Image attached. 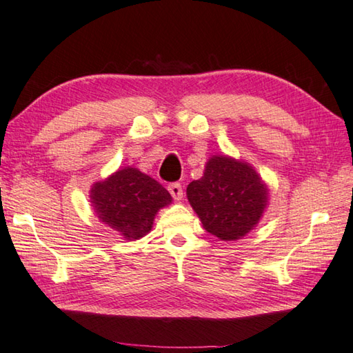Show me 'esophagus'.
<instances>
[{"instance_id":"34e87169","label":"esophagus","mask_w":353,"mask_h":353,"mask_svg":"<svg viewBox=\"0 0 353 353\" xmlns=\"http://www.w3.org/2000/svg\"><path fill=\"white\" fill-rule=\"evenodd\" d=\"M169 192L175 200H181L183 199V188L180 183H172L169 184Z\"/></svg>"}]
</instances>
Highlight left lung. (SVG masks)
Segmentation results:
<instances>
[{
    "mask_svg": "<svg viewBox=\"0 0 353 353\" xmlns=\"http://www.w3.org/2000/svg\"><path fill=\"white\" fill-rule=\"evenodd\" d=\"M186 192L205 230L221 240L242 239L254 230L268 203V188L259 173L225 154L209 159L205 175Z\"/></svg>",
    "mask_w": 353,
    "mask_h": 353,
    "instance_id": "8db88e82",
    "label": "left lung"
}]
</instances>
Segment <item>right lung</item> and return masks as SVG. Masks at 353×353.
Returning <instances> with one entry per match:
<instances>
[{
    "label": "right lung",
    "instance_id": "add662e5",
    "mask_svg": "<svg viewBox=\"0 0 353 353\" xmlns=\"http://www.w3.org/2000/svg\"><path fill=\"white\" fill-rule=\"evenodd\" d=\"M90 199L99 220L125 240H138L152 230L154 215L172 203L161 184L134 167H125L94 183Z\"/></svg>",
    "mask_w": 353,
    "mask_h": 353
}]
</instances>
